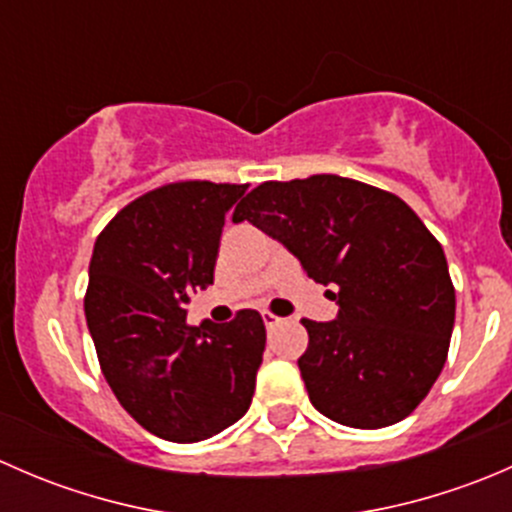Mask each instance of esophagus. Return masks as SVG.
<instances>
[{
	"label": "esophagus",
	"mask_w": 512,
	"mask_h": 512,
	"mask_svg": "<svg viewBox=\"0 0 512 512\" xmlns=\"http://www.w3.org/2000/svg\"><path fill=\"white\" fill-rule=\"evenodd\" d=\"M262 322H265L267 329H275V327H280V324L285 322V319L277 317V314H272V312H262Z\"/></svg>",
	"instance_id": "34e87169"
}]
</instances>
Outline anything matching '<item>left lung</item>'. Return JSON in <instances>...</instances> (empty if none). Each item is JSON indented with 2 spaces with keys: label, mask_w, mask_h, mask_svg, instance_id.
Here are the masks:
<instances>
[{
  "label": "left lung",
  "mask_w": 512,
  "mask_h": 512,
  "mask_svg": "<svg viewBox=\"0 0 512 512\" xmlns=\"http://www.w3.org/2000/svg\"><path fill=\"white\" fill-rule=\"evenodd\" d=\"M242 220L337 287V319H302L297 364L314 409L352 428L409 416L446 364L456 319L446 255L421 218L374 185L312 175L257 185L235 208L232 223Z\"/></svg>",
  "instance_id": "1"
}]
</instances>
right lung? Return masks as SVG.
Here are the masks:
<instances>
[{
    "instance_id": "right-lung-1",
    "label": "right lung",
    "mask_w": 512,
    "mask_h": 512,
    "mask_svg": "<svg viewBox=\"0 0 512 512\" xmlns=\"http://www.w3.org/2000/svg\"><path fill=\"white\" fill-rule=\"evenodd\" d=\"M247 185L185 180L151 190L98 235L84 312L108 386L146 431L195 443L247 414L265 322L188 324L185 304L213 285L225 215Z\"/></svg>"
}]
</instances>
